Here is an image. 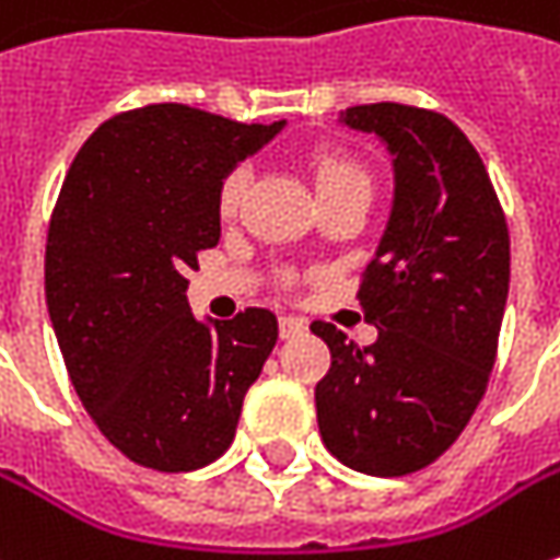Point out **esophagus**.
Masks as SVG:
<instances>
[{"label": "esophagus", "mask_w": 560, "mask_h": 560, "mask_svg": "<svg viewBox=\"0 0 560 560\" xmlns=\"http://www.w3.org/2000/svg\"><path fill=\"white\" fill-rule=\"evenodd\" d=\"M279 331H281V338H294V335L306 331V323L304 319H298V316H281Z\"/></svg>", "instance_id": "34e87169"}]
</instances>
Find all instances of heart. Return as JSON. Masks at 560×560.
<instances>
[{"label":"heart","mask_w":560,"mask_h":560,"mask_svg":"<svg viewBox=\"0 0 560 560\" xmlns=\"http://www.w3.org/2000/svg\"><path fill=\"white\" fill-rule=\"evenodd\" d=\"M313 178H316L319 200L335 197V194H348V190H363V194L373 190V182H370L366 168L360 162H353V159L341 156V153H319V156H313ZM247 184H250L247 168H232L225 175V182L219 187V215L232 219L234 212L241 209V203H244Z\"/></svg>","instance_id":"b5f03b06"}]
</instances>
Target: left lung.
Here are the masks:
<instances>
[{
    "label": "left lung",
    "instance_id": "1",
    "mask_svg": "<svg viewBox=\"0 0 560 560\" xmlns=\"http://www.w3.org/2000/svg\"><path fill=\"white\" fill-rule=\"evenodd\" d=\"M341 121L388 147L395 200L357 291L376 341L357 348L331 323L310 326L331 351L316 420L345 467L404 476L442 457L486 395L511 237L482 159L445 115L370 103Z\"/></svg>",
    "mask_w": 560,
    "mask_h": 560
}]
</instances>
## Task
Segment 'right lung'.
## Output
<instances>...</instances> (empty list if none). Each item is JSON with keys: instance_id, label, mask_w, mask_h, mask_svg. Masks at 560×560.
Wrapping results in <instances>:
<instances>
[{"instance_id": "right-lung-1", "label": "right lung", "mask_w": 560, "mask_h": 560, "mask_svg": "<svg viewBox=\"0 0 560 560\" xmlns=\"http://www.w3.org/2000/svg\"><path fill=\"white\" fill-rule=\"evenodd\" d=\"M284 128L182 103L121 112L74 156L46 237V306L78 398L125 457L187 474L234 442L279 319L200 323L187 272L219 244V187Z\"/></svg>"}]
</instances>
